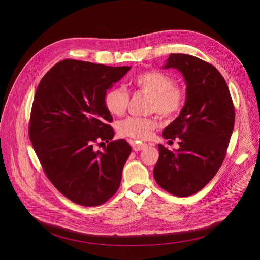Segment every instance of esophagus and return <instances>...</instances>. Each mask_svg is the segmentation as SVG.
I'll list each match as a JSON object with an SVG mask.
<instances>
[{
    "mask_svg": "<svg viewBox=\"0 0 260 260\" xmlns=\"http://www.w3.org/2000/svg\"><path fill=\"white\" fill-rule=\"evenodd\" d=\"M146 146H147V144H145V143H132V147H133L134 151H141Z\"/></svg>",
    "mask_w": 260,
    "mask_h": 260,
    "instance_id": "esophagus-1",
    "label": "esophagus"
}]
</instances>
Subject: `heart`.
<instances>
[{
	"label": "heart",
	"instance_id": "1",
	"mask_svg": "<svg viewBox=\"0 0 260 260\" xmlns=\"http://www.w3.org/2000/svg\"><path fill=\"white\" fill-rule=\"evenodd\" d=\"M134 83L139 90L150 95V112H156L162 118H173L184 106V89L175 84V79L165 72H143L135 78ZM128 101L129 95L121 86L111 87L104 95V105L108 112L116 116L125 112ZM156 126L157 122L153 117H128L119 123L118 133L122 137L144 141L151 137Z\"/></svg>",
	"mask_w": 260,
	"mask_h": 260
}]
</instances>
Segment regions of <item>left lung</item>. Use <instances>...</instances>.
Wrapping results in <instances>:
<instances>
[{"label":"left lung","mask_w":260,"mask_h":260,"mask_svg":"<svg viewBox=\"0 0 260 260\" xmlns=\"http://www.w3.org/2000/svg\"><path fill=\"white\" fill-rule=\"evenodd\" d=\"M165 69L182 73L186 101L179 116L162 132L165 139L178 137L180 148L170 151L158 144L154 179L176 197L199 192L223 162L235 124V107L220 72L196 56L172 53Z\"/></svg>","instance_id":"8db88e82"}]
</instances>
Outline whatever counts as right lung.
Instances as JSON below:
<instances>
[{
	"instance_id": "right-lung-1",
	"label": "right lung",
	"mask_w": 260,
	"mask_h": 260,
	"mask_svg": "<svg viewBox=\"0 0 260 260\" xmlns=\"http://www.w3.org/2000/svg\"><path fill=\"white\" fill-rule=\"evenodd\" d=\"M131 67H109L76 59L53 66L36 90L29 140L54 187L75 204L95 207L119 188L132 148L112 141L113 118L104 105L105 92ZM108 142L104 152L94 146Z\"/></svg>"
}]
</instances>
